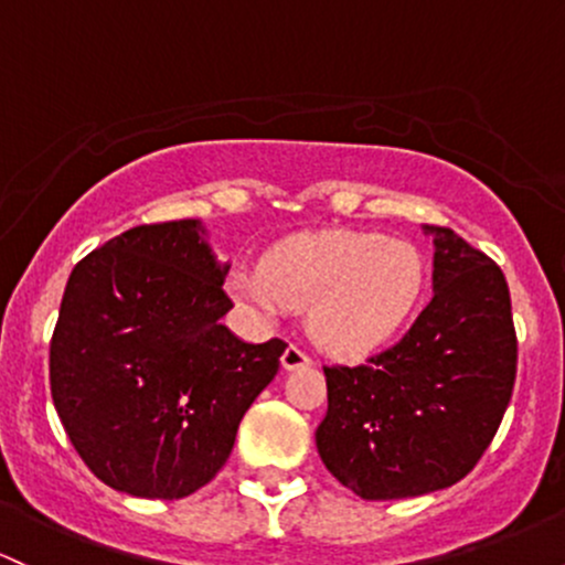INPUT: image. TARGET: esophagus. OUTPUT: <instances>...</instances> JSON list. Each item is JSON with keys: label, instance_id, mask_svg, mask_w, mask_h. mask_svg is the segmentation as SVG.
<instances>
[{"label": "esophagus", "instance_id": "obj_1", "mask_svg": "<svg viewBox=\"0 0 565 565\" xmlns=\"http://www.w3.org/2000/svg\"><path fill=\"white\" fill-rule=\"evenodd\" d=\"M308 364H311V356H308L302 349H297V345H289V349L281 353L284 370H300V367H308Z\"/></svg>", "mask_w": 565, "mask_h": 565}]
</instances>
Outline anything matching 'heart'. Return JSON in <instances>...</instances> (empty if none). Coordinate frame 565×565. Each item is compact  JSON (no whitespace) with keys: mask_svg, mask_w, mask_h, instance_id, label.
<instances>
[{"mask_svg":"<svg viewBox=\"0 0 565 565\" xmlns=\"http://www.w3.org/2000/svg\"><path fill=\"white\" fill-rule=\"evenodd\" d=\"M426 287L413 244L377 233L295 235L265 254L263 268H238L227 292L263 321L311 308V332L327 351L362 356L411 321Z\"/></svg>","mask_w":565,"mask_h":565,"instance_id":"obj_1","label":"heart"}]
</instances>
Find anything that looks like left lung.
I'll list each match as a JSON object with an SVG mask.
<instances>
[{
  "label": "left lung",
  "mask_w": 565,
  "mask_h": 565,
  "mask_svg": "<svg viewBox=\"0 0 565 565\" xmlns=\"http://www.w3.org/2000/svg\"><path fill=\"white\" fill-rule=\"evenodd\" d=\"M434 238L429 306L411 332L359 367H324L316 448L367 501L411 499L467 477L510 405L518 340L499 265L450 227Z\"/></svg>",
  "instance_id": "obj_1"
}]
</instances>
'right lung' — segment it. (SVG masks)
Returning a JSON list of instances; mask_svg holds the SVG:
<instances>
[{
    "instance_id": "right-lung-1",
    "label": "right lung",
    "mask_w": 565,
    "mask_h": 565,
    "mask_svg": "<svg viewBox=\"0 0 565 565\" xmlns=\"http://www.w3.org/2000/svg\"><path fill=\"white\" fill-rule=\"evenodd\" d=\"M201 220L139 225L74 265L51 343V394L74 450L115 491L184 499L231 458L287 343H246Z\"/></svg>"
}]
</instances>
